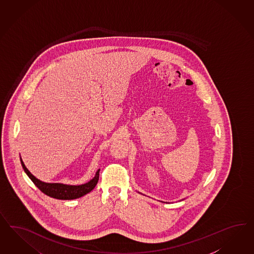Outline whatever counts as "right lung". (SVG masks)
Masks as SVG:
<instances>
[{"instance_id":"1","label":"right lung","mask_w":254,"mask_h":254,"mask_svg":"<svg viewBox=\"0 0 254 254\" xmlns=\"http://www.w3.org/2000/svg\"><path fill=\"white\" fill-rule=\"evenodd\" d=\"M21 165L24 169L25 173L28 175V178L31 179V181L34 183L35 186L52 198L57 199H75L80 198L84 195L88 194L91 191L98 183L99 180V173L100 169L97 170L95 176L92 179H90L89 182L81 184V185H67V184H62V183H46L41 181L40 179H37L30 172L28 171V168L24 164L20 157Z\"/></svg>"}]
</instances>
